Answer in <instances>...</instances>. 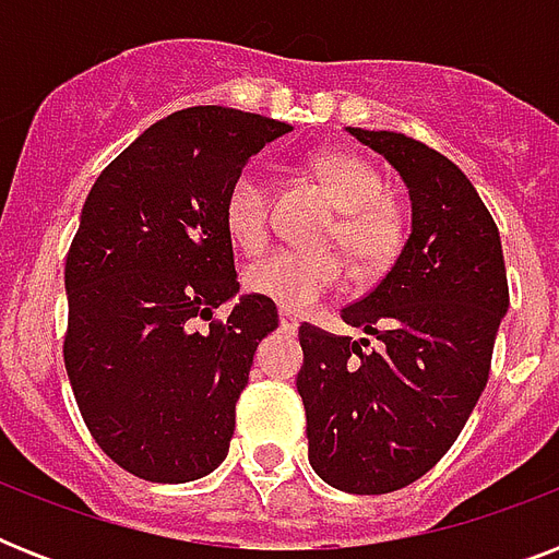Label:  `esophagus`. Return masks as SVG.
<instances>
[{
  "label": "esophagus",
  "mask_w": 559,
  "mask_h": 559,
  "mask_svg": "<svg viewBox=\"0 0 559 559\" xmlns=\"http://www.w3.org/2000/svg\"><path fill=\"white\" fill-rule=\"evenodd\" d=\"M278 324H281V331H287V333H296V331H298V316L293 313V310H287V307H281V313H278Z\"/></svg>",
  "instance_id": "obj_1"
}]
</instances>
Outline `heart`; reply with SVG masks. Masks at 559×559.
I'll return each instance as SVG.
<instances>
[{"label": "heart", "mask_w": 559, "mask_h": 559, "mask_svg": "<svg viewBox=\"0 0 559 559\" xmlns=\"http://www.w3.org/2000/svg\"><path fill=\"white\" fill-rule=\"evenodd\" d=\"M316 177L340 205V219L331 228V240H340L357 261L377 263L394 249L397 219L385 202V182L380 170L357 153L333 151L319 156ZM223 226L228 240L258 252L270 231V186L258 168H243L231 179L223 202ZM348 278V266L336 252H307V249H272L246 263L243 287L261 298H270L287 310H305L313 301L340 289Z\"/></svg>", "instance_id": "1"}]
</instances>
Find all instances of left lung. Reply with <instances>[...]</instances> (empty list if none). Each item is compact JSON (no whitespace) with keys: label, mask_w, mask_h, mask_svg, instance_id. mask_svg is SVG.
Returning <instances> with one entry per match:
<instances>
[{"label":"left lung","mask_w":559,"mask_h":559,"mask_svg":"<svg viewBox=\"0 0 559 559\" xmlns=\"http://www.w3.org/2000/svg\"><path fill=\"white\" fill-rule=\"evenodd\" d=\"M348 133L403 177L412 235L380 284L342 307L380 348L305 322L296 385L310 467L336 490L377 496L417 481L455 443L511 298L499 228L459 165L403 133Z\"/></svg>","instance_id":"obj_1"}]
</instances>
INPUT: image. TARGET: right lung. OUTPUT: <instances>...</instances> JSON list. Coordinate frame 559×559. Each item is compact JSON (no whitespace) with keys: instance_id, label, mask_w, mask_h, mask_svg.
Wrapping results in <instances>:
<instances>
[{"instance_id":"obj_1","label":"right lung","mask_w":559,"mask_h":559,"mask_svg":"<svg viewBox=\"0 0 559 559\" xmlns=\"http://www.w3.org/2000/svg\"><path fill=\"white\" fill-rule=\"evenodd\" d=\"M293 127L228 107H188L144 130L95 179L66 254L63 359L92 438L159 485L226 459L235 406L275 301L237 296L223 202L263 144Z\"/></svg>"}]
</instances>
